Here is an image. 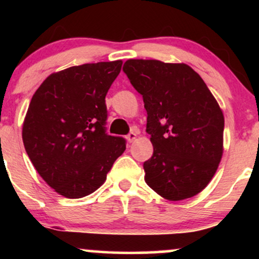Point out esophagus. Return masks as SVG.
<instances>
[{"label": "esophagus", "instance_id": "esophagus-1", "mask_svg": "<svg viewBox=\"0 0 259 259\" xmlns=\"http://www.w3.org/2000/svg\"><path fill=\"white\" fill-rule=\"evenodd\" d=\"M136 136H138V132H136V130H133V132H130V133L126 135V140H127V141H129V142H133L134 140L136 139Z\"/></svg>", "mask_w": 259, "mask_h": 259}]
</instances>
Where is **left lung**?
Listing matches in <instances>:
<instances>
[{
    "instance_id": "obj_1",
    "label": "left lung",
    "mask_w": 259,
    "mask_h": 259,
    "mask_svg": "<svg viewBox=\"0 0 259 259\" xmlns=\"http://www.w3.org/2000/svg\"><path fill=\"white\" fill-rule=\"evenodd\" d=\"M123 72L147 112L153 154L144 163L146 184L169 201L197 195L223 154L224 115L214 96L184 63L129 59Z\"/></svg>"
}]
</instances>
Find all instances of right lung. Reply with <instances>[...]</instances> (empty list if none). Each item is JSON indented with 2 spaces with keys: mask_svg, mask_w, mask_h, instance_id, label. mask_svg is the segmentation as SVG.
Wrapping results in <instances>:
<instances>
[{
  "mask_svg": "<svg viewBox=\"0 0 259 259\" xmlns=\"http://www.w3.org/2000/svg\"><path fill=\"white\" fill-rule=\"evenodd\" d=\"M121 61L67 68L34 94L23 142L37 173L59 195L81 198L105 183L126 141L106 133V95Z\"/></svg>",
  "mask_w": 259,
  "mask_h": 259,
  "instance_id": "obj_1",
  "label": "right lung"
}]
</instances>
